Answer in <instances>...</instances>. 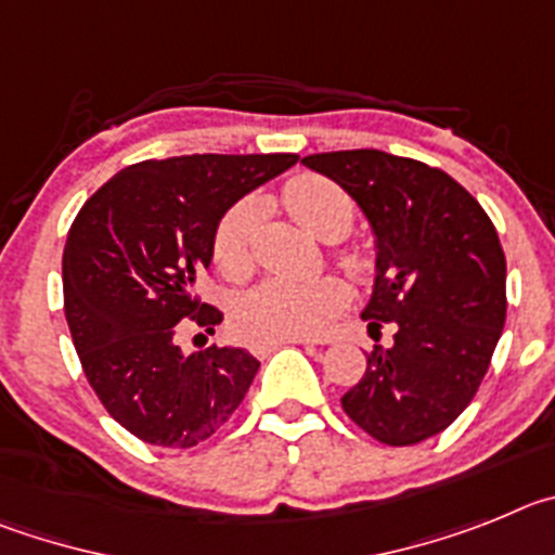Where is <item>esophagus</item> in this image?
Here are the masks:
<instances>
[{"instance_id":"obj_1","label":"esophagus","mask_w":555,"mask_h":555,"mask_svg":"<svg viewBox=\"0 0 555 555\" xmlns=\"http://www.w3.org/2000/svg\"><path fill=\"white\" fill-rule=\"evenodd\" d=\"M287 343H298V346H307V348H314V346H318V343H314V339H304V337H298V339H282V343H254V346H251V353H254V357H268V353L276 351V348H282V346H287Z\"/></svg>"}]
</instances>
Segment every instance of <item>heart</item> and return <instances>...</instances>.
Returning <instances> with one entry per match:
<instances>
[{
  "label": "heart",
  "instance_id": "b5f03b06",
  "mask_svg": "<svg viewBox=\"0 0 555 555\" xmlns=\"http://www.w3.org/2000/svg\"><path fill=\"white\" fill-rule=\"evenodd\" d=\"M284 204L304 229L334 241L351 229L353 202L337 182L321 173H298L284 184ZM259 221L257 198H243L218 221L212 234V259L229 279L251 273V237ZM339 262L357 276L371 273V257L362 251L339 254ZM348 304V287L337 276H318L307 282L268 279L241 298L234 309V326L254 343L318 337L332 326Z\"/></svg>",
  "mask_w": 555,
  "mask_h": 555
}]
</instances>
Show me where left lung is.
<instances>
[{"mask_svg": "<svg viewBox=\"0 0 555 555\" xmlns=\"http://www.w3.org/2000/svg\"><path fill=\"white\" fill-rule=\"evenodd\" d=\"M304 166L359 204L376 237V282L362 321L392 326L343 409L384 446L446 431L487 376L506 323V257L481 204L421 159L378 149L309 154Z\"/></svg>", "mask_w": 555, "mask_h": 555, "instance_id": "left-lung-1", "label": "left lung"}]
</instances>
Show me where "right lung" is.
Listing matches in <instances>:
<instances>
[{
  "label": "right lung",
  "instance_id": "right-lung-1",
  "mask_svg": "<svg viewBox=\"0 0 555 555\" xmlns=\"http://www.w3.org/2000/svg\"><path fill=\"white\" fill-rule=\"evenodd\" d=\"M296 163L298 154L143 159L74 218L63 251L74 348L104 409L149 446H198L246 398L259 371L246 348L191 353L179 339L182 328L216 332L223 321L196 296L223 212Z\"/></svg>",
  "mask_w": 555,
  "mask_h": 555
}]
</instances>
